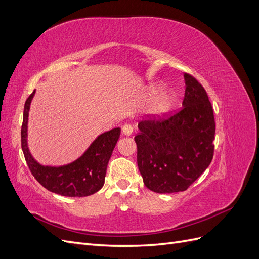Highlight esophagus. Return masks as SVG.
<instances>
[{"instance_id":"esophagus-1","label":"esophagus","mask_w":259,"mask_h":259,"mask_svg":"<svg viewBox=\"0 0 259 259\" xmlns=\"http://www.w3.org/2000/svg\"><path fill=\"white\" fill-rule=\"evenodd\" d=\"M122 133H123V135H125V136H130V135H132V133H133V126L131 124H124L123 126H122Z\"/></svg>"}]
</instances>
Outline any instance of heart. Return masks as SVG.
Segmentation results:
<instances>
[{"mask_svg":"<svg viewBox=\"0 0 259 259\" xmlns=\"http://www.w3.org/2000/svg\"><path fill=\"white\" fill-rule=\"evenodd\" d=\"M163 90V86L161 84H155L151 88L152 94H158ZM178 97L176 93L171 91H166L161 93V95L156 98L152 105L149 108V115L152 119H161V117L165 116L173 110L174 107L177 104Z\"/></svg>","mask_w":259,"mask_h":259,"instance_id":"1","label":"heart"}]
</instances>
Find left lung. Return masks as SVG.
I'll return each mask as SVG.
<instances>
[{"mask_svg": "<svg viewBox=\"0 0 259 259\" xmlns=\"http://www.w3.org/2000/svg\"><path fill=\"white\" fill-rule=\"evenodd\" d=\"M182 110L164 120L138 123L137 164L145 186L156 193L185 191L214 155L215 120L203 86L184 74Z\"/></svg>", "mask_w": 259, "mask_h": 259, "instance_id": "1", "label": "left lung"}]
</instances>
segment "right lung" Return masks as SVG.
<instances>
[{
  "mask_svg": "<svg viewBox=\"0 0 259 259\" xmlns=\"http://www.w3.org/2000/svg\"><path fill=\"white\" fill-rule=\"evenodd\" d=\"M35 91L28 97L23 110L21 148L26 162L34 178L46 189L64 197H88L97 192L105 184L108 162L120 138L121 128L103 133L75 161L61 166L42 165L28 148V117Z\"/></svg>",
  "mask_w": 259,
  "mask_h": 259,
  "instance_id": "add662e5",
  "label": "right lung"
}]
</instances>
